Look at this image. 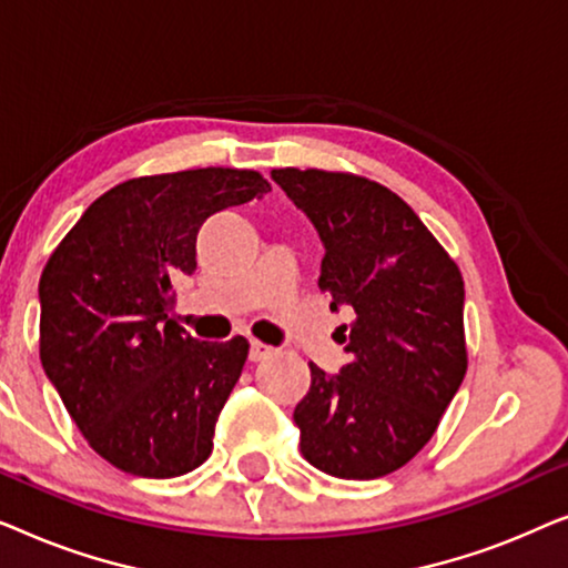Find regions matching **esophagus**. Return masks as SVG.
<instances>
[{"instance_id": "esophagus-1", "label": "esophagus", "mask_w": 568, "mask_h": 568, "mask_svg": "<svg viewBox=\"0 0 568 568\" xmlns=\"http://www.w3.org/2000/svg\"><path fill=\"white\" fill-rule=\"evenodd\" d=\"M271 354H274V348L261 344V341H251V354H247V356H251V362H263Z\"/></svg>"}]
</instances>
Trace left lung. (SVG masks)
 I'll list each match as a JSON object with an SVG mask.
<instances>
[{"mask_svg": "<svg viewBox=\"0 0 568 568\" xmlns=\"http://www.w3.org/2000/svg\"><path fill=\"white\" fill-rule=\"evenodd\" d=\"M271 178L310 216L325 245L317 286L341 325L348 364L325 375L310 362V390L294 408L300 449L336 478L398 470L437 432L468 369L457 263L414 209L354 173L278 168Z\"/></svg>", "mask_w": 568, "mask_h": 568, "instance_id": "8db88e82", "label": "left lung"}]
</instances>
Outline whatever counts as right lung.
I'll list each match as a JSON object with an SVG mask.
<instances>
[{"mask_svg":"<svg viewBox=\"0 0 568 568\" xmlns=\"http://www.w3.org/2000/svg\"><path fill=\"white\" fill-rule=\"evenodd\" d=\"M271 191L255 170L131 178L92 201L45 263L41 364L95 453L131 476L175 478L212 455L247 341L193 338L175 317L209 216Z\"/></svg>","mask_w":568,"mask_h":568,"instance_id":"obj_1","label":"right lung"}]
</instances>
